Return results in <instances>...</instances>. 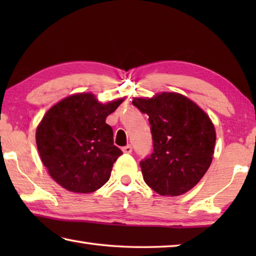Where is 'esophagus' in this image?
Masks as SVG:
<instances>
[{
  "label": "esophagus",
  "mask_w": 256,
  "mask_h": 256,
  "mask_svg": "<svg viewBox=\"0 0 256 256\" xmlns=\"http://www.w3.org/2000/svg\"><path fill=\"white\" fill-rule=\"evenodd\" d=\"M123 152L124 154H131L132 152V146H123Z\"/></svg>",
  "instance_id": "esophagus-1"
}]
</instances>
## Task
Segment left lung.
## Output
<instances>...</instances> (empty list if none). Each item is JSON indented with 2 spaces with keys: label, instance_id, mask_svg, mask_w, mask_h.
Instances as JSON below:
<instances>
[{
  "label": "left lung",
  "instance_id": "8db88e82",
  "mask_svg": "<svg viewBox=\"0 0 256 256\" xmlns=\"http://www.w3.org/2000/svg\"><path fill=\"white\" fill-rule=\"evenodd\" d=\"M132 104L149 116L152 133L154 152L140 164L146 185L164 196L188 192L214 158L216 128L209 115L178 92L136 97Z\"/></svg>",
  "mask_w": 256,
  "mask_h": 256
}]
</instances>
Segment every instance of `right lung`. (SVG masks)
<instances>
[{"instance_id": "right-lung-1", "label": "right lung", "mask_w": 256, "mask_h": 256, "mask_svg": "<svg viewBox=\"0 0 256 256\" xmlns=\"http://www.w3.org/2000/svg\"><path fill=\"white\" fill-rule=\"evenodd\" d=\"M124 98L102 104L92 92L70 94L45 112L36 130L42 162L70 192L92 193L106 184L123 152L112 141L106 118Z\"/></svg>"}]
</instances>
